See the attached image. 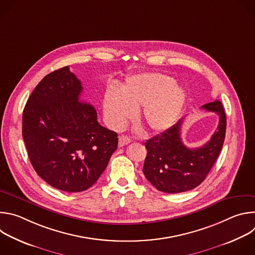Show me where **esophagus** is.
<instances>
[{"instance_id":"esophagus-1","label":"esophagus","mask_w":255,"mask_h":255,"mask_svg":"<svg viewBox=\"0 0 255 255\" xmlns=\"http://www.w3.org/2000/svg\"><path fill=\"white\" fill-rule=\"evenodd\" d=\"M130 142H131V139H130L128 136H126V135H121V136L119 137V146H120V147L125 146V145L129 144Z\"/></svg>"}]
</instances>
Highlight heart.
Here are the masks:
<instances>
[{
  "instance_id": "b5f03b06",
  "label": "heart",
  "mask_w": 255,
  "mask_h": 255,
  "mask_svg": "<svg viewBox=\"0 0 255 255\" xmlns=\"http://www.w3.org/2000/svg\"><path fill=\"white\" fill-rule=\"evenodd\" d=\"M186 102V93L174 81L161 74L146 72L129 78L120 90L110 89L104 96V112L108 124L122 127L138 111V121L149 132L169 128Z\"/></svg>"
}]
</instances>
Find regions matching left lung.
<instances>
[{
    "label": "left lung",
    "mask_w": 255,
    "mask_h": 255,
    "mask_svg": "<svg viewBox=\"0 0 255 255\" xmlns=\"http://www.w3.org/2000/svg\"><path fill=\"white\" fill-rule=\"evenodd\" d=\"M219 116V125L211 139L201 147L189 148L181 141L179 120L169 129L146 140L147 155L143 173L156 190L176 194L198 187L206 178L222 150L226 133V114L220 101L201 107Z\"/></svg>",
    "instance_id": "obj_1"
}]
</instances>
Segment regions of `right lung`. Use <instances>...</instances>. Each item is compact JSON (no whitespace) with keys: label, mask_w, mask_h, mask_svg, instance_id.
<instances>
[{"label":"right lung","mask_w":255,"mask_h":255,"mask_svg":"<svg viewBox=\"0 0 255 255\" xmlns=\"http://www.w3.org/2000/svg\"><path fill=\"white\" fill-rule=\"evenodd\" d=\"M82 92L68 66L54 70L36 86L22 118L33 168L49 186L69 193L91 188L118 146V134L99 124Z\"/></svg>","instance_id":"obj_1"}]
</instances>
